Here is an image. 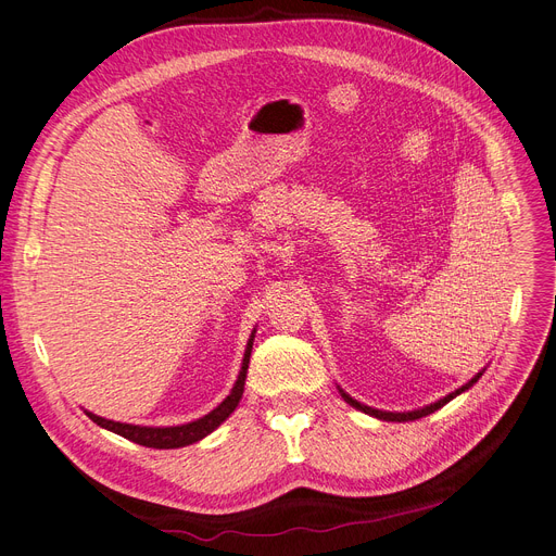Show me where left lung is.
Segmentation results:
<instances>
[{
  "label": "left lung",
  "instance_id": "obj_1",
  "mask_svg": "<svg viewBox=\"0 0 556 556\" xmlns=\"http://www.w3.org/2000/svg\"><path fill=\"white\" fill-rule=\"evenodd\" d=\"M479 376H481V371L475 376V379H472L470 383H465V386L458 388L456 392L447 394L445 399H440V402H435V404H431V406H427V408L410 410V413H386V410H376V408H369V406H365V404H361V402H355V399H351L346 392H342V390H340V392H342L346 404H351L353 408H358V410H363V413H367V415H371V417H379V419H386V421H410V419H419V417H427V415L435 413L438 408H442L447 402H452V399H454L456 394H460V392H465L468 388H472V386L479 381Z\"/></svg>",
  "mask_w": 556,
  "mask_h": 556
}]
</instances>
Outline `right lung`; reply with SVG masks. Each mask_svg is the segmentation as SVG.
Wrapping results in <instances>:
<instances>
[{
	"mask_svg": "<svg viewBox=\"0 0 556 556\" xmlns=\"http://www.w3.org/2000/svg\"><path fill=\"white\" fill-rule=\"evenodd\" d=\"M253 338L249 340L247 353H243V363H241V371L237 376V383L232 388V392L220 402L212 413H207L205 417L189 421V425L182 427H166V429H154V427H135V425H123V421H111L104 417H98L93 413H86L91 417L98 427L114 431L131 442H137V445L143 447H154V450H177V447H185L191 445V442L203 440L205 435H210L220 421H224L239 404V399L243 394V381H247V371H249V361H251V349H253Z\"/></svg>",
	"mask_w": 556,
	"mask_h": 556,
	"instance_id": "add662e5",
	"label": "right lung"
}]
</instances>
